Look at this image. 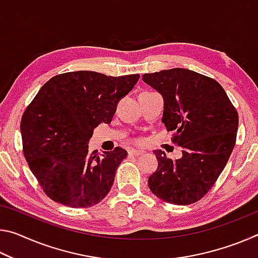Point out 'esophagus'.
I'll use <instances>...</instances> for the list:
<instances>
[{"mask_svg":"<svg viewBox=\"0 0 258 258\" xmlns=\"http://www.w3.org/2000/svg\"><path fill=\"white\" fill-rule=\"evenodd\" d=\"M143 154H145V151H142V150H137V149L130 150V155H132V156H140Z\"/></svg>","mask_w":258,"mask_h":258,"instance_id":"obj_1","label":"esophagus"}]
</instances>
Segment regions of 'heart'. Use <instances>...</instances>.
<instances>
[{
    "instance_id": "b5f03b06",
    "label": "heart",
    "mask_w": 258,
    "mask_h": 258,
    "mask_svg": "<svg viewBox=\"0 0 258 258\" xmlns=\"http://www.w3.org/2000/svg\"><path fill=\"white\" fill-rule=\"evenodd\" d=\"M141 142H142V140L139 139V138L133 140V143H135V145H140V143H141Z\"/></svg>"
}]
</instances>
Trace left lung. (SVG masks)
Wrapping results in <instances>:
<instances>
[{"mask_svg":"<svg viewBox=\"0 0 258 258\" xmlns=\"http://www.w3.org/2000/svg\"><path fill=\"white\" fill-rule=\"evenodd\" d=\"M142 81L163 95V123L174 132L172 142L182 148L176 160L154 151L159 163L148 185L165 203H197L215 184L233 150L237 109L220 83L189 69L145 74Z\"/></svg>","mask_w":258,"mask_h":258,"instance_id":"1","label":"left lung"}]
</instances>
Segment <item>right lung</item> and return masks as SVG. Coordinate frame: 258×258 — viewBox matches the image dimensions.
<instances>
[{
    "label": "right lung",
    "instance_id": "add662e5",
    "mask_svg": "<svg viewBox=\"0 0 258 258\" xmlns=\"http://www.w3.org/2000/svg\"><path fill=\"white\" fill-rule=\"evenodd\" d=\"M140 75L107 76L69 72L47 81L23 113V152L30 171L50 199L64 206L86 208L110 191L127 151H89L93 128L109 124L117 102Z\"/></svg>",
    "mask_w": 258,
    "mask_h": 258
}]
</instances>
